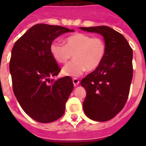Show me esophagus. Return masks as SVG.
Listing matches in <instances>:
<instances>
[{
	"instance_id": "obj_1",
	"label": "esophagus",
	"mask_w": 146,
	"mask_h": 146,
	"mask_svg": "<svg viewBox=\"0 0 146 146\" xmlns=\"http://www.w3.org/2000/svg\"><path fill=\"white\" fill-rule=\"evenodd\" d=\"M73 80V83H74V86H78V84L80 83L79 80L77 79V78H73V80Z\"/></svg>"
}]
</instances>
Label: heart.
<instances>
[{
    "label": "heart",
    "mask_w": 146,
    "mask_h": 146,
    "mask_svg": "<svg viewBox=\"0 0 146 146\" xmlns=\"http://www.w3.org/2000/svg\"><path fill=\"white\" fill-rule=\"evenodd\" d=\"M107 52L106 43L100 37L77 33L66 39V44L53 42L50 45L51 55L58 64H65L72 58L74 60L62 69L66 76L79 77L86 70L93 71L101 65Z\"/></svg>",
    "instance_id": "obj_1"
}]
</instances>
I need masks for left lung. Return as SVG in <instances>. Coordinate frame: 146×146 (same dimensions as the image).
<instances>
[{
  "mask_svg": "<svg viewBox=\"0 0 146 146\" xmlns=\"http://www.w3.org/2000/svg\"><path fill=\"white\" fill-rule=\"evenodd\" d=\"M80 28L101 34L107 46L101 65L81 80L87 92L83 110L94 121H109L123 109L128 99L133 76V51L123 35L110 27Z\"/></svg>",
  "mask_w": 146,
  "mask_h": 146,
  "instance_id": "obj_1",
  "label": "left lung"
}]
</instances>
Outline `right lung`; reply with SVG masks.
<instances>
[{"label": "right lung", "mask_w": 146, "mask_h": 146, "mask_svg": "<svg viewBox=\"0 0 146 146\" xmlns=\"http://www.w3.org/2000/svg\"><path fill=\"white\" fill-rule=\"evenodd\" d=\"M74 31L65 27L37 24L15 42L9 70L13 91L23 110L40 123L59 119L74 88L70 77L50 80L60 68L50 52L52 41L62 33Z\"/></svg>", "instance_id": "obj_1"}]
</instances>
